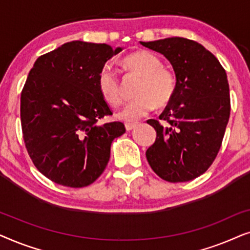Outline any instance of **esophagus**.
Masks as SVG:
<instances>
[{"label": "esophagus", "mask_w": 250, "mask_h": 250, "mask_svg": "<svg viewBox=\"0 0 250 250\" xmlns=\"http://www.w3.org/2000/svg\"><path fill=\"white\" fill-rule=\"evenodd\" d=\"M136 126H138V124H136V123H126L125 128L127 129V131H132V129L135 128Z\"/></svg>", "instance_id": "obj_1"}]
</instances>
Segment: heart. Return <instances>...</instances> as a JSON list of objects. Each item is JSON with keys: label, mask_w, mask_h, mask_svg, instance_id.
I'll return each instance as SVG.
<instances>
[{"label": "heart", "mask_w": 250, "mask_h": 250, "mask_svg": "<svg viewBox=\"0 0 250 250\" xmlns=\"http://www.w3.org/2000/svg\"><path fill=\"white\" fill-rule=\"evenodd\" d=\"M126 69L141 75L136 94L138 98L128 101L118 117L127 122H136L151 112L157 105L162 107L170 101L176 90L175 74L163 67L162 60L148 51H136L123 60ZM99 91L105 101L117 107L123 101V92L118 75L110 64H105L98 76Z\"/></svg>", "instance_id": "obj_1"}]
</instances>
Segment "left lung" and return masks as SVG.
<instances>
[{"label": "left lung", "instance_id": "1", "mask_svg": "<svg viewBox=\"0 0 250 250\" xmlns=\"http://www.w3.org/2000/svg\"><path fill=\"white\" fill-rule=\"evenodd\" d=\"M143 46L162 53L173 66L176 90L159 119H149L157 138L146 150L149 165L168 182L200 176L216 158L230 117V88L220 61L201 44L169 37Z\"/></svg>", "mask_w": 250, "mask_h": 250}]
</instances>
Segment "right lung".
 Wrapping results in <instances>:
<instances>
[{
	"mask_svg": "<svg viewBox=\"0 0 250 250\" xmlns=\"http://www.w3.org/2000/svg\"><path fill=\"white\" fill-rule=\"evenodd\" d=\"M122 47L73 41L37 58L22 88L20 118L29 157L54 183L83 188L104 173L121 122L98 124L112 115L98 87L104 63Z\"/></svg>",
	"mask_w": 250,
	"mask_h": 250,
	"instance_id": "obj_1",
	"label": "right lung"
}]
</instances>
